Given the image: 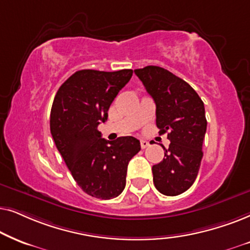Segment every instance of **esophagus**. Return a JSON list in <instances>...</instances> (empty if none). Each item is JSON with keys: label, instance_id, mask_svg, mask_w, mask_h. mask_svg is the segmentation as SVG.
I'll use <instances>...</instances> for the list:
<instances>
[{"label": "esophagus", "instance_id": "obj_1", "mask_svg": "<svg viewBox=\"0 0 250 250\" xmlns=\"http://www.w3.org/2000/svg\"><path fill=\"white\" fill-rule=\"evenodd\" d=\"M148 145H149V143L147 141H145V139H142V141H141V147L142 148H146Z\"/></svg>", "mask_w": 250, "mask_h": 250}]
</instances>
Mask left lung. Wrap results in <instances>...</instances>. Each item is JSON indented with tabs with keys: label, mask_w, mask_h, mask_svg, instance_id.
Instances as JSON below:
<instances>
[{
	"label": "left lung",
	"mask_w": 250,
	"mask_h": 250,
	"mask_svg": "<svg viewBox=\"0 0 250 250\" xmlns=\"http://www.w3.org/2000/svg\"><path fill=\"white\" fill-rule=\"evenodd\" d=\"M156 105L159 134L168 132L165 158L152 167L153 182L160 193L169 197L191 188L201 165L207 120L205 105L194 89L178 76L159 66L135 69Z\"/></svg>",
	"instance_id": "1"
}]
</instances>
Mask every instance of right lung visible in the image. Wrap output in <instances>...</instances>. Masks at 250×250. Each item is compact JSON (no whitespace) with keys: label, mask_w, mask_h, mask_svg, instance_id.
<instances>
[{"label":"right lung","mask_w":250,"mask_h":250,"mask_svg":"<svg viewBox=\"0 0 250 250\" xmlns=\"http://www.w3.org/2000/svg\"><path fill=\"white\" fill-rule=\"evenodd\" d=\"M131 76L132 69L75 72L58 89L50 113L52 138L74 181L86 194L103 200L121 194L129 161L141 151L132 136L109 142L98 130Z\"/></svg>","instance_id":"right-lung-1"}]
</instances>
